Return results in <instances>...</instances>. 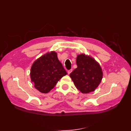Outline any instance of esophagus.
Returning a JSON list of instances; mask_svg holds the SVG:
<instances>
[{"instance_id": "obj_1", "label": "esophagus", "mask_w": 131, "mask_h": 131, "mask_svg": "<svg viewBox=\"0 0 131 131\" xmlns=\"http://www.w3.org/2000/svg\"><path fill=\"white\" fill-rule=\"evenodd\" d=\"M73 71V70H72V69H70V70H68V74H70L71 72Z\"/></svg>"}]
</instances>
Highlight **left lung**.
I'll return each mask as SVG.
<instances>
[{
	"label": "left lung",
	"instance_id": "obj_1",
	"mask_svg": "<svg viewBox=\"0 0 131 131\" xmlns=\"http://www.w3.org/2000/svg\"><path fill=\"white\" fill-rule=\"evenodd\" d=\"M76 61L78 67L70 74L75 86L82 93L93 92L102 79L101 66L94 58L84 53L78 55Z\"/></svg>",
	"mask_w": 131,
	"mask_h": 131
}]
</instances>
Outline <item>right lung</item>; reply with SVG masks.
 <instances>
[{
	"instance_id": "right-lung-1",
	"label": "right lung",
	"mask_w": 131,
	"mask_h": 131,
	"mask_svg": "<svg viewBox=\"0 0 131 131\" xmlns=\"http://www.w3.org/2000/svg\"><path fill=\"white\" fill-rule=\"evenodd\" d=\"M66 74L55 51L47 52L36 60L30 73L34 87L43 93H48Z\"/></svg>"
}]
</instances>
